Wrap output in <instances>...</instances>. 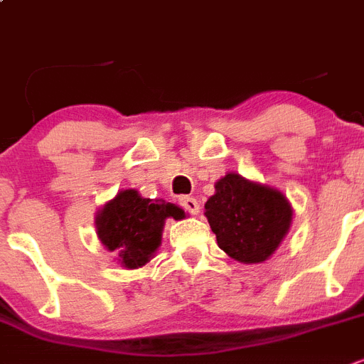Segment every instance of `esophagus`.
I'll list each match as a JSON object with an SVG mask.
<instances>
[{
	"instance_id": "1",
	"label": "esophagus",
	"mask_w": 364,
	"mask_h": 364,
	"mask_svg": "<svg viewBox=\"0 0 364 364\" xmlns=\"http://www.w3.org/2000/svg\"><path fill=\"white\" fill-rule=\"evenodd\" d=\"M178 204L182 205L189 215H198L200 204H198V200L193 198V196H180Z\"/></svg>"
}]
</instances>
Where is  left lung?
I'll return each instance as SVG.
<instances>
[{
	"mask_svg": "<svg viewBox=\"0 0 364 364\" xmlns=\"http://www.w3.org/2000/svg\"><path fill=\"white\" fill-rule=\"evenodd\" d=\"M218 247L242 263H263L291 229L292 208L282 191L228 173L205 202Z\"/></svg>",
	"mask_w": 364,
	"mask_h": 364,
	"instance_id": "left-lung-1",
	"label": "left lung"
}]
</instances>
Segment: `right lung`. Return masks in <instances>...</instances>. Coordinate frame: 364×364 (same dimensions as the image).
<instances>
[{
  "label": "right lung",
  "instance_id": "right-lung-1",
  "mask_svg": "<svg viewBox=\"0 0 364 364\" xmlns=\"http://www.w3.org/2000/svg\"><path fill=\"white\" fill-rule=\"evenodd\" d=\"M168 218L182 220L186 213L164 200L142 198L135 189H122L95 216L101 243L115 252L126 269H139L153 258Z\"/></svg>",
  "mask_w": 364,
  "mask_h": 364
}]
</instances>
